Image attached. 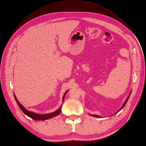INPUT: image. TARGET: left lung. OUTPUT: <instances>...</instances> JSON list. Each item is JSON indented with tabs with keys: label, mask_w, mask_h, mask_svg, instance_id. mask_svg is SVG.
<instances>
[{
	"label": "left lung",
	"mask_w": 146,
	"mask_h": 146,
	"mask_svg": "<svg viewBox=\"0 0 146 146\" xmlns=\"http://www.w3.org/2000/svg\"><path fill=\"white\" fill-rule=\"evenodd\" d=\"M130 95H129V96H128V98H127V99L126 100V101H125V102H124V104H123V106H122V107L120 108V110H119V111H120L121 110H122L123 108H124V107L125 106V105L126 104V103H127V101H128V98H129V97H130ZM92 116H94V117H99V116H98V115H91Z\"/></svg>",
	"instance_id": "obj_1"
}]
</instances>
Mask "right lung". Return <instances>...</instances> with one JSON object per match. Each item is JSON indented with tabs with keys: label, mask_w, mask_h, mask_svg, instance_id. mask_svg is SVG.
I'll return each mask as SVG.
<instances>
[{
	"label": "right lung",
	"mask_w": 146,
	"mask_h": 146,
	"mask_svg": "<svg viewBox=\"0 0 146 146\" xmlns=\"http://www.w3.org/2000/svg\"><path fill=\"white\" fill-rule=\"evenodd\" d=\"M66 92L64 94V96L63 97V100L64 99V97H65V95L66 94ZM14 97H15V100L17 102V104H18V106L19 107V108H21V110L23 111V113L26 114L27 115H28V117H29L30 118H32L33 119H34V120H45V119H49V118H51L52 117H54L55 116H57L60 113H61V107H60V108L55 111V112L52 113H49V114H36L35 113H33V112H31V111H28L27 110H26L21 104L20 102L18 101V100L16 99L15 96L14 95Z\"/></svg>",
	"instance_id": "obj_1"
}]
</instances>
